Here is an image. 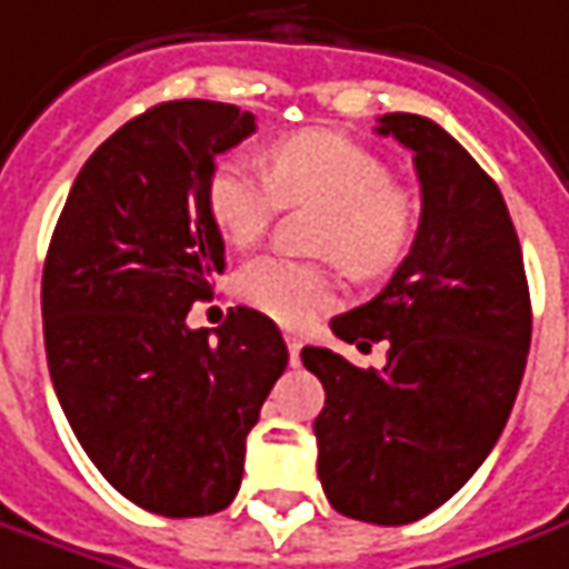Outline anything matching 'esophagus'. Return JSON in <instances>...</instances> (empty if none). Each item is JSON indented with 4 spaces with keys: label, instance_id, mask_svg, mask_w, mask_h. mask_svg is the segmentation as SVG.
<instances>
[{
    "label": "esophagus",
    "instance_id": "esophagus-1",
    "mask_svg": "<svg viewBox=\"0 0 569 569\" xmlns=\"http://www.w3.org/2000/svg\"><path fill=\"white\" fill-rule=\"evenodd\" d=\"M286 349H289V361L299 365V351H301V339L296 333H286Z\"/></svg>",
    "mask_w": 569,
    "mask_h": 569
}]
</instances>
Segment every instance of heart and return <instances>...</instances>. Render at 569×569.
I'll return each instance as SVG.
<instances>
[{
  "label": "heart",
  "mask_w": 569,
  "mask_h": 569,
  "mask_svg": "<svg viewBox=\"0 0 569 569\" xmlns=\"http://www.w3.org/2000/svg\"><path fill=\"white\" fill-rule=\"evenodd\" d=\"M268 173L227 158L208 177L204 202L220 236L249 249L268 233L280 204L327 208L317 249L351 277H380L405 258L417 227L411 196L392 183L380 154L333 130H299L264 154ZM239 296L280 323H305L336 299L330 264L261 254L239 273Z\"/></svg>",
  "instance_id": "b5f03b06"
}]
</instances>
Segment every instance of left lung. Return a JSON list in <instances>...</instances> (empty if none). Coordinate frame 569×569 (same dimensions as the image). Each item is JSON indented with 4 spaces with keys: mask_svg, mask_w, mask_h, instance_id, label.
<instances>
[{
    "mask_svg": "<svg viewBox=\"0 0 569 569\" xmlns=\"http://www.w3.org/2000/svg\"><path fill=\"white\" fill-rule=\"evenodd\" d=\"M415 152L420 227L377 299L330 320L342 342H389L382 370L301 349L323 382L317 477L336 511L401 527L446 505L511 417L532 336L529 286L496 180L420 114H382Z\"/></svg>",
    "mask_w": 569,
    "mask_h": 569,
    "instance_id": "obj_1",
    "label": "left lung"
}]
</instances>
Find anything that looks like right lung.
<instances>
[{
	"label": "right lung",
	"instance_id": "add662e5",
	"mask_svg": "<svg viewBox=\"0 0 569 569\" xmlns=\"http://www.w3.org/2000/svg\"><path fill=\"white\" fill-rule=\"evenodd\" d=\"M254 133L227 102H161L90 154L42 268V336L77 442L133 505L161 517L223 511L246 436L286 370L277 323L230 308L189 330L223 239L204 187L214 158Z\"/></svg>",
	"mask_w": 569,
	"mask_h": 569
}]
</instances>
